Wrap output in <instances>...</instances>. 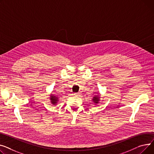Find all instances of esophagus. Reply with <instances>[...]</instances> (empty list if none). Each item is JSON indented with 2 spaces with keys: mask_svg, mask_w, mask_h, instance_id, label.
Here are the masks:
<instances>
[{
  "mask_svg": "<svg viewBox=\"0 0 154 154\" xmlns=\"http://www.w3.org/2000/svg\"><path fill=\"white\" fill-rule=\"evenodd\" d=\"M74 95H75V96H79L80 95V93H75L74 94Z\"/></svg>",
  "mask_w": 154,
  "mask_h": 154,
  "instance_id": "34e87169",
  "label": "esophagus"
}]
</instances>
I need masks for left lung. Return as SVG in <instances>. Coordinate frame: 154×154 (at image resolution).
Masks as SVG:
<instances>
[{"mask_svg":"<svg viewBox=\"0 0 154 154\" xmlns=\"http://www.w3.org/2000/svg\"><path fill=\"white\" fill-rule=\"evenodd\" d=\"M93 101H94V103H98V101H99V97H97V96L94 97V98H93Z\"/></svg>","mask_w":154,"mask_h":154,"instance_id":"obj_1","label":"left lung"}]
</instances>
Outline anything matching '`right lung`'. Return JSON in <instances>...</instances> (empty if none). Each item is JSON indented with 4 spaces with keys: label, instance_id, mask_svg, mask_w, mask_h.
<instances>
[{
    "label": "right lung",
    "instance_id": "1",
    "mask_svg": "<svg viewBox=\"0 0 154 154\" xmlns=\"http://www.w3.org/2000/svg\"><path fill=\"white\" fill-rule=\"evenodd\" d=\"M51 96L50 99H51L52 103L53 104H56L57 103V101H58V98L56 96H53V95H51Z\"/></svg>",
    "mask_w": 154,
    "mask_h": 154
}]
</instances>
